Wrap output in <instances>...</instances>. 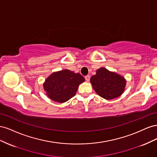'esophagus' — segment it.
Segmentation results:
<instances>
[{
	"mask_svg": "<svg viewBox=\"0 0 157 157\" xmlns=\"http://www.w3.org/2000/svg\"><path fill=\"white\" fill-rule=\"evenodd\" d=\"M90 77L89 75H86V77H85V79H86V80L87 82H89L90 81Z\"/></svg>",
	"mask_w": 157,
	"mask_h": 157,
	"instance_id": "obj_1",
	"label": "esophagus"
}]
</instances>
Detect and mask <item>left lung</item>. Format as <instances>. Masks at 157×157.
I'll return each mask as SVG.
<instances>
[{
  "label": "left lung",
  "mask_w": 157,
  "mask_h": 157,
  "mask_svg": "<svg viewBox=\"0 0 157 157\" xmlns=\"http://www.w3.org/2000/svg\"><path fill=\"white\" fill-rule=\"evenodd\" d=\"M90 83L99 96L109 100L121 96L124 92L126 80L119 74L100 67L96 75L92 76Z\"/></svg>",
  "instance_id": "8db88e82"
}]
</instances>
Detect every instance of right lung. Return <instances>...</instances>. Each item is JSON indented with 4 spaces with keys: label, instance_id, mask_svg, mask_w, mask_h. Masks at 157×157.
Here are the masks:
<instances>
[{
    "label": "right lung",
    "instance_id": "obj_1",
    "mask_svg": "<svg viewBox=\"0 0 157 157\" xmlns=\"http://www.w3.org/2000/svg\"><path fill=\"white\" fill-rule=\"evenodd\" d=\"M84 81L80 73L63 69L49 75L43 83V88L52 101L65 103L75 96L79 85Z\"/></svg>",
    "mask_w": 157,
    "mask_h": 157
}]
</instances>
